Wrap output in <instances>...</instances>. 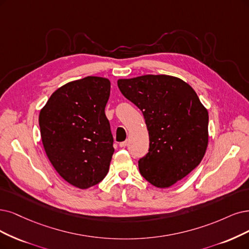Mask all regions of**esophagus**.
I'll return each instance as SVG.
<instances>
[{
	"mask_svg": "<svg viewBox=\"0 0 249 249\" xmlns=\"http://www.w3.org/2000/svg\"><path fill=\"white\" fill-rule=\"evenodd\" d=\"M119 145L121 146V148H125V146H127V145H128V141H125V142H120V143H119Z\"/></svg>",
	"mask_w": 249,
	"mask_h": 249,
	"instance_id": "1",
	"label": "esophagus"
}]
</instances>
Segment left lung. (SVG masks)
Wrapping results in <instances>:
<instances>
[{
  "instance_id": "obj_1",
  "label": "left lung",
  "mask_w": 249,
  "mask_h": 249,
  "mask_svg": "<svg viewBox=\"0 0 249 249\" xmlns=\"http://www.w3.org/2000/svg\"><path fill=\"white\" fill-rule=\"evenodd\" d=\"M118 87L142 110L149 131V153L139 161L142 176L161 189L186 178L208 144V112L194 89L167 75L120 79Z\"/></svg>"
}]
</instances>
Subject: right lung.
Returning a JSON list of instances; mask_svg holds the SVG:
<instances>
[{
	"mask_svg": "<svg viewBox=\"0 0 249 249\" xmlns=\"http://www.w3.org/2000/svg\"><path fill=\"white\" fill-rule=\"evenodd\" d=\"M109 92L108 79L89 76L53 92L40 112L46 155L59 176L76 188L95 186L108 172L115 151L105 113Z\"/></svg>",
	"mask_w": 249,
	"mask_h": 249,
	"instance_id": "add662e5",
	"label": "right lung"
}]
</instances>
